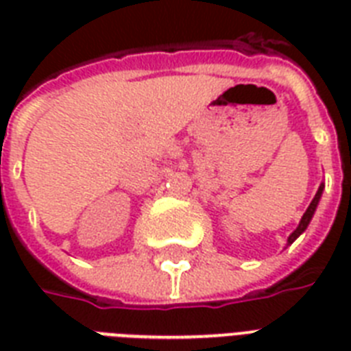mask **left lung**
<instances>
[{
	"label": "left lung",
	"instance_id": "1",
	"mask_svg": "<svg viewBox=\"0 0 351 351\" xmlns=\"http://www.w3.org/2000/svg\"><path fill=\"white\" fill-rule=\"evenodd\" d=\"M322 191H324V182H322L321 186H319V189H317L315 197H313V200H311V204H310V206H308V209H306V213L302 215V219H300L299 226H297V230H295L293 233H291V234H289V237H288V244H286V245L293 244L295 240L299 239L300 234H302V233H304V231H306V228L310 226L311 219H313V213H315L317 206H319V200H321V197H322Z\"/></svg>",
	"mask_w": 351,
	"mask_h": 351
}]
</instances>
